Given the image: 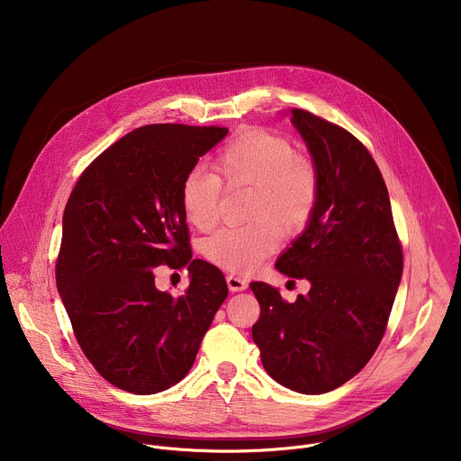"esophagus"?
Returning a JSON list of instances; mask_svg holds the SVG:
<instances>
[{
  "mask_svg": "<svg viewBox=\"0 0 461 461\" xmlns=\"http://www.w3.org/2000/svg\"><path fill=\"white\" fill-rule=\"evenodd\" d=\"M226 283H228L230 292H242V290L248 288V281L244 277H240V276H235V274H230L226 277Z\"/></svg>",
  "mask_w": 461,
  "mask_h": 461,
  "instance_id": "34e87169",
  "label": "esophagus"
}]
</instances>
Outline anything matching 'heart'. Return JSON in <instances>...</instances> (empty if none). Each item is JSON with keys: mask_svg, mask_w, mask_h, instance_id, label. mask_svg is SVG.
I'll return each instance as SVG.
<instances>
[{"mask_svg": "<svg viewBox=\"0 0 461 461\" xmlns=\"http://www.w3.org/2000/svg\"><path fill=\"white\" fill-rule=\"evenodd\" d=\"M215 173L191 167L180 182V204L189 224L208 231L219 221L222 182L253 185L249 217L244 226H226L204 242L206 257L217 267L248 274L258 268L281 242V228L303 231L317 208L319 173L294 146L265 129H246L215 158Z\"/></svg>", "mask_w": 461, "mask_h": 461, "instance_id": "1", "label": "heart"}]
</instances>
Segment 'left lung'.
I'll return each mask as SVG.
<instances>
[{"label":"left lung","mask_w":461,"mask_h":461,"mask_svg":"<svg viewBox=\"0 0 461 461\" xmlns=\"http://www.w3.org/2000/svg\"><path fill=\"white\" fill-rule=\"evenodd\" d=\"M290 113L319 173V201L276 268L306 279L310 292L288 303L267 283H251L260 304L251 336L277 383L324 393L352 379L379 347L402 281L403 249L368 149L310 111Z\"/></svg>","instance_id":"1"}]
</instances>
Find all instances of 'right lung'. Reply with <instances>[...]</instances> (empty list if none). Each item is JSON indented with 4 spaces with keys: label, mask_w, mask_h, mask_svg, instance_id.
<instances>
[{
    "label": "right lung",
    "mask_w": 461,
    "mask_h": 461,
    "mask_svg": "<svg viewBox=\"0 0 461 461\" xmlns=\"http://www.w3.org/2000/svg\"><path fill=\"white\" fill-rule=\"evenodd\" d=\"M228 127L149 123L98 155L63 212L56 286L75 338L111 384L146 396L178 383L228 297L222 272L191 258L180 182ZM187 267L180 298L154 268Z\"/></svg>",
    "instance_id": "obj_1"
}]
</instances>
